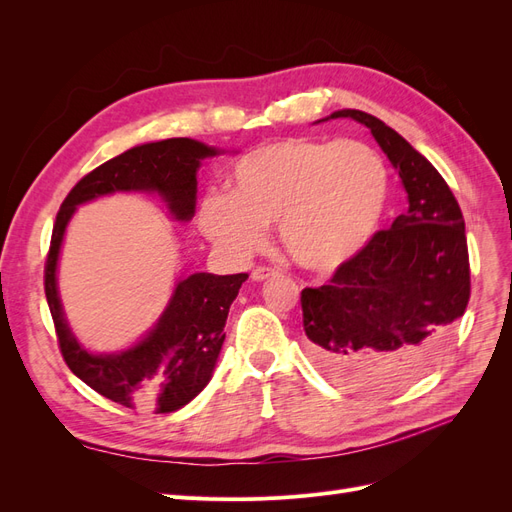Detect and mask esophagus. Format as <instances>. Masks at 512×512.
Here are the masks:
<instances>
[{"label": "esophagus", "instance_id": "34e87169", "mask_svg": "<svg viewBox=\"0 0 512 512\" xmlns=\"http://www.w3.org/2000/svg\"><path fill=\"white\" fill-rule=\"evenodd\" d=\"M277 271L273 269H267V267H258L252 271V280L254 282H265V280H271V277H275Z\"/></svg>", "mask_w": 512, "mask_h": 512}]
</instances>
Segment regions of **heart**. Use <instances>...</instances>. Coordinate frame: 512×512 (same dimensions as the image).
<instances>
[{
	"label": "heart",
	"mask_w": 512,
	"mask_h": 512,
	"mask_svg": "<svg viewBox=\"0 0 512 512\" xmlns=\"http://www.w3.org/2000/svg\"><path fill=\"white\" fill-rule=\"evenodd\" d=\"M389 194V166L371 145L282 138L239 158L228 194H207L198 222L215 247L241 262L265 247L267 226L277 224L290 258L324 275L363 254Z\"/></svg>",
	"instance_id": "heart-1"
}]
</instances>
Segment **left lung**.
Wrapping results in <instances>:
<instances>
[{
    "mask_svg": "<svg viewBox=\"0 0 512 512\" xmlns=\"http://www.w3.org/2000/svg\"><path fill=\"white\" fill-rule=\"evenodd\" d=\"M371 130L399 173L408 211L329 284L301 292L303 329L327 374L356 389H395L436 363L470 299L466 224L433 164L404 136L354 108L318 119Z\"/></svg>",
    "mask_w": 512,
    "mask_h": 512,
    "instance_id": "1",
    "label": "left lung"
}]
</instances>
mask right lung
Returning a JSON list of instances; mask_svg holds the SVG:
<instances>
[{
    "label": "right lung",
    "instance_id": "obj_1",
    "mask_svg": "<svg viewBox=\"0 0 512 512\" xmlns=\"http://www.w3.org/2000/svg\"><path fill=\"white\" fill-rule=\"evenodd\" d=\"M224 149L194 138L136 145L91 170L66 196L53 226L44 267V292L59 348L74 376L126 408L168 414L183 408L209 384L224 344L228 309L247 273L181 275L158 322L126 350L89 352L72 333L57 288V262L66 228L79 205L117 192L160 196L170 218L190 222L196 211V173Z\"/></svg>",
    "mask_w": 512,
    "mask_h": 512
}]
</instances>
